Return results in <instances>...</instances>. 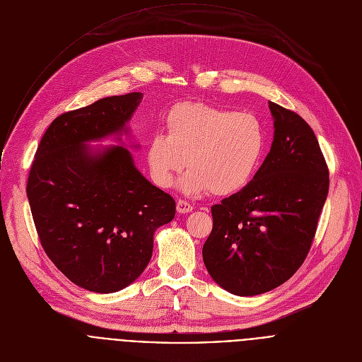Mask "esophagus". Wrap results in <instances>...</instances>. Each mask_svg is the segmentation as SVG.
I'll return each instance as SVG.
<instances>
[{
    "label": "esophagus",
    "mask_w": 362,
    "mask_h": 362,
    "mask_svg": "<svg viewBox=\"0 0 362 362\" xmlns=\"http://www.w3.org/2000/svg\"><path fill=\"white\" fill-rule=\"evenodd\" d=\"M176 209H177L179 214H189V212L193 211V206L187 200L179 199L177 203H176Z\"/></svg>",
    "instance_id": "obj_1"
}]
</instances>
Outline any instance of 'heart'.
<instances>
[{
  "instance_id": "obj_1",
  "label": "heart",
  "mask_w": 362,
  "mask_h": 362,
  "mask_svg": "<svg viewBox=\"0 0 362 362\" xmlns=\"http://www.w3.org/2000/svg\"><path fill=\"white\" fill-rule=\"evenodd\" d=\"M265 136L259 120L204 103H180L166 117V136L154 134L146 159L153 182L169 187L185 166L186 193L228 196L245 187L262 159Z\"/></svg>"
}]
</instances>
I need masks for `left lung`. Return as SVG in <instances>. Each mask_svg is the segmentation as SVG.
I'll return each mask as SVG.
<instances>
[{
    "mask_svg": "<svg viewBox=\"0 0 362 362\" xmlns=\"http://www.w3.org/2000/svg\"><path fill=\"white\" fill-rule=\"evenodd\" d=\"M269 109L271 151L245 187L212 206L214 228L202 250L215 282L239 296L268 292L300 268L329 189L311 126L276 103Z\"/></svg>",
    "mask_w": 362,
    "mask_h": 362,
    "instance_id": "8db88e82",
    "label": "left lung"
}]
</instances>
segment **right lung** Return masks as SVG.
Returning <instances> with one entry per match:
<instances>
[{"label":"right lung","instance_id":"1","mask_svg":"<svg viewBox=\"0 0 362 362\" xmlns=\"http://www.w3.org/2000/svg\"><path fill=\"white\" fill-rule=\"evenodd\" d=\"M140 100V93H129L63 113L45 130L28 173L44 252L71 282L98 293L140 276L154 230L176 214L175 199L141 176L127 148L91 156L83 144L122 132Z\"/></svg>","mask_w":362,"mask_h":362}]
</instances>
